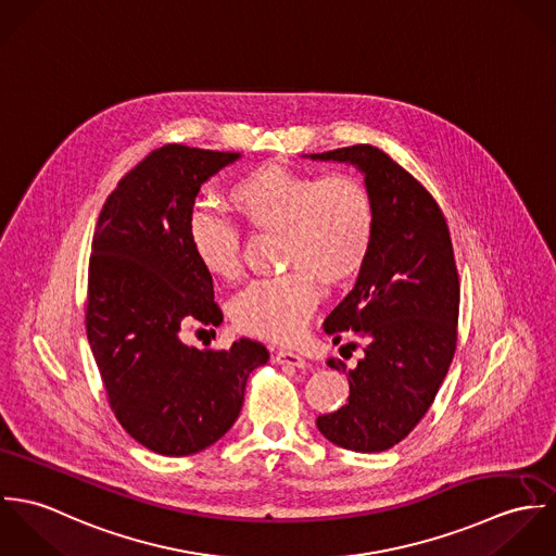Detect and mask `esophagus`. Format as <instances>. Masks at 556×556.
<instances>
[{
    "label": "esophagus",
    "instance_id": "34e87169",
    "mask_svg": "<svg viewBox=\"0 0 556 556\" xmlns=\"http://www.w3.org/2000/svg\"><path fill=\"white\" fill-rule=\"evenodd\" d=\"M276 362H280L285 366H293V368H306V359L293 351H278Z\"/></svg>",
    "mask_w": 556,
    "mask_h": 556
}]
</instances>
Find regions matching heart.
I'll return each instance as SVG.
<instances>
[{"instance_id":"b5f03b06","label":"heart","mask_w":556,"mask_h":556,"mask_svg":"<svg viewBox=\"0 0 556 556\" xmlns=\"http://www.w3.org/2000/svg\"><path fill=\"white\" fill-rule=\"evenodd\" d=\"M227 203L254 231L280 236V265L289 269L252 282L233 302L231 318L243 333L293 342L317 308L318 282L340 287L362 269L375 231L372 194L349 173L320 177L285 164H263L233 181ZM188 239L207 274L225 282L241 278L236 223L194 210Z\"/></svg>"}]
</instances>
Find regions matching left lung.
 Instances as JSON below:
<instances>
[{
	"mask_svg": "<svg viewBox=\"0 0 556 556\" xmlns=\"http://www.w3.org/2000/svg\"><path fill=\"white\" fill-rule=\"evenodd\" d=\"M311 159L355 164L375 203L357 282L323 323L333 342L349 329L362 338L364 357L353 370L327 362L346 372L351 394L318 415V430L351 452H386L428 413L456 353L460 282L450 229L434 197L383 150L362 143Z\"/></svg>",
	"mask_w": 556,
	"mask_h": 556,
	"instance_id": "left-lung-1",
	"label": "left lung"
}]
</instances>
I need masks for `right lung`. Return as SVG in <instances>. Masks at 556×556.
Masks as SVG:
<instances>
[{
	"label": "right lung",
	"instance_id": "right-lung-1",
	"mask_svg": "<svg viewBox=\"0 0 556 556\" xmlns=\"http://www.w3.org/2000/svg\"><path fill=\"white\" fill-rule=\"evenodd\" d=\"M238 159L162 146L119 179L93 231L87 340L117 421L162 456H190L225 437L250 372L269 359L250 338L223 351L179 340L188 323H223L212 274L192 252L188 218L201 184Z\"/></svg>",
	"mask_w": 556,
	"mask_h": 556
}]
</instances>
